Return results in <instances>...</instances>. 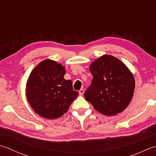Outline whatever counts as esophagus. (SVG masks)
Returning <instances> with one entry per match:
<instances>
[{
	"label": "esophagus",
	"mask_w": 156,
	"mask_h": 156,
	"mask_svg": "<svg viewBox=\"0 0 156 156\" xmlns=\"http://www.w3.org/2000/svg\"><path fill=\"white\" fill-rule=\"evenodd\" d=\"M79 95H81V96H83V94H84L83 89H81V90L79 91Z\"/></svg>",
	"instance_id": "34e87169"
}]
</instances>
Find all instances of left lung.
<instances>
[{"label":"left lung","mask_w":156,"mask_h":156,"mask_svg":"<svg viewBox=\"0 0 156 156\" xmlns=\"http://www.w3.org/2000/svg\"><path fill=\"white\" fill-rule=\"evenodd\" d=\"M91 84L84 94L94 109L106 116L116 115L129 106L135 83L131 71L116 57L104 55L90 66Z\"/></svg>","instance_id":"obj_1"}]
</instances>
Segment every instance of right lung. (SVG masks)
Segmentation results:
<instances>
[{"mask_svg":"<svg viewBox=\"0 0 156 156\" xmlns=\"http://www.w3.org/2000/svg\"><path fill=\"white\" fill-rule=\"evenodd\" d=\"M65 66L55 60L40 62L30 73L26 83V97L37 114L47 119H56L67 112L79 93L66 80Z\"/></svg>","mask_w":156,"mask_h":156,"instance_id":"add662e5","label":"right lung"}]
</instances>
